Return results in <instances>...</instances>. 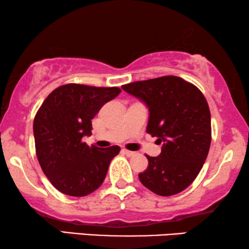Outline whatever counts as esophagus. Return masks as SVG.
I'll use <instances>...</instances> for the list:
<instances>
[{
	"label": "esophagus",
	"mask_w": 249,
	"mask_h": 249,
	"mask_svg": "<svg viewBox=\"0 0 249 249\" xmlns=\"http://www.w3.org/2000/svg\"><path fill=\"white\" fill-rule=\"evenodd\" d=\"M124 153L125 155L127 156H129V158H131V156H134V155H136V152H131V151H128V149H124V151H122Z\"/></svg>",
	"instance_id": "esophagus-1"
}]
</instances>
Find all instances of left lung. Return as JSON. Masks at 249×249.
I'll use <instances>...</instances> for the list:
<instances>
[{
  "mask_svg": "<svg viewBox=\"0 0 249 249\" xmlns=\"http://www.w3.org/2000/svg\"><path fill=\"white\" fill-rule=\"evenodd\" d=\"M122 89L144 101L149 110L147 134L162 142L139 180L156 195L172 196L193 183L210 151L212 129L206 98L195 85L176 76L125 84Z\"/></svg>",
  "mask_w": 249,
  "mask_h": 249,
  "instance_id": "8db88e82",
  "label": "left lung"
}]
</instances>
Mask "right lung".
<instances>
[{"mask_svg": "<svg viewBox=\"0 0 249 249\" xmlns=\"http://www.w3.org/2000/svg\"><path fill=\"white\" fill-rule=\"evenodd\" d=\"M121 93L119 87L66 84L45 98L34 119L36 155L44 175L62 194L89 195L103 183L120 147L98 148L84 142L91 120L105 103Z\"/></svg>", "mask_w": 249, "mask_h": 249, "instance_id": "right-lung-1", "label": "right lung"}]
</instances>
